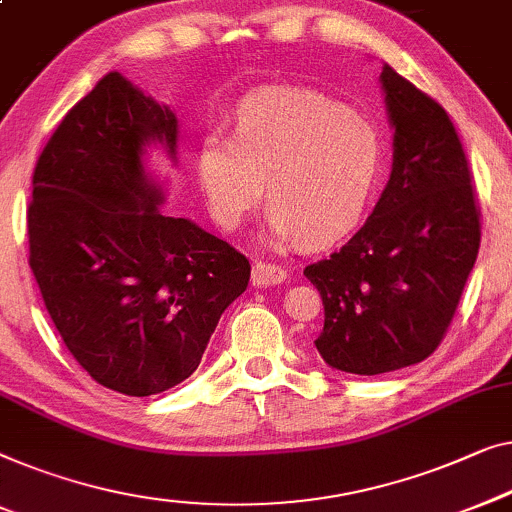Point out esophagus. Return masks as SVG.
<instances>
[{"label": "esophagus", "instance_id": "34e87169", "mask_svg": "<svg viewBox=\"0 0 512 512\" xmlns=\"http://www.w3.org/2000/svg\"><path fill=\"white\" fill-rule=\"evenodd\" d=\"M286 270L272 263H256L251 270V284L254 286H279L286 281Z\"/></svg>", "mask_w": 512, "mask_h": 512}]
</instances>
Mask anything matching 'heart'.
Wrapping results in <instances>:
<instances>
[{
  "mask_svg": "<svg viewBox=\"0 0 512 512\" xmlns=\"http://www.w3.org/2000/svg\"><path fill=\"white\" fill-rule=\"evenodd\" d=\"M381 133L316 92H270L244 103L231 138L207 133L196 157L212 219L233 233L261 201V240L328 247L365 217L383 173Z\"/></svg>",
  "mask_w": 512,
  "mask_h": 512,
  "instance_id": "b5f03b06",
  "label": "heart"
}]
</instances>
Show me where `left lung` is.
<instances>
[{
	"instance_id": "1",
	"label": "left lung",
	"mask_w": 512,
	"mask_h": 512,
	"mask_svg": "<svg viewBox=\"0 0 512 512\" xmlns=\"http://www.w3.org/2000/svg\"><path fill=\"white\" fill-rule=\"evenodd\" d=\"M392 170L365 226L305 277L323 298L332 369L376 376L441 344L480 247L471 170L446 110L383 64Z\"/></svg>"
}]
</instances>
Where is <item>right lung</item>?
<instances>
[{"label":"right lung","mask_w":512,"mask_h":512,"mask_svg":"<svg viewBox=\"0 0 512 512\" xmlns=\"http://www.w3.org/2000/svg\"><path fill=\"white\" fill-rule=\"evenodd\" d=\"M180 124L110 71L59 124L34 170L29 268L78 365L150 397L196 372L221 314L247 291L238 249L161 212L150 152L177 164Z\"/></svg>","instance_id":"right-lung-1"}]
</instances>
